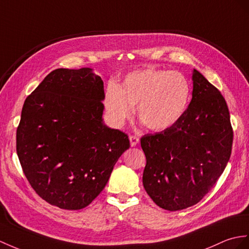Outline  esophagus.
Masks as SVG:
<instances>
[{
    "label": "esophagus",
    "mask_w": 249,
    "mask_h": 249,
    "mask_svg": "<svg viewBox=\"0 0 249 249\" xmlns=\"http://www.w3.org/2000/svg\"><path fill=\"white\" fill-rule=\"evenodd\" d=\"M129 139H130V144L131 147H135L136 144H138L139 142V138L137 136H134V135H130L129 136Z\"/></svg>",
    "instance_id": "1"
}]
</instances>
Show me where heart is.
I'll use <instances>...</instances> for the list:
<instances>
[{
	"mask_svg": "<svg viewBox=\"0 0 249 249\" xmlns=\"http://www.w3.org/2000/svg\"><path fill=\"white\" fill-rule=\"evenodd\" d=\"M190 94V83L181 72L148 69L130 72L119 87L108 84L104 105L115 128H121L136 107L145 128L163 131L183 116Z\"/></svg>",
	"mask_w": 249,
	"mask_h": 249,
	"instance_id": "b5f03b06",
	"label": "heart"
}]
</instances>
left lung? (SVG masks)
<instances>
[{
    "label": "left lung",
    "instance_id": "left-lung-1",
    "mask_svg": "<svg viewBox=\"0 0 249 249\" xmlns=\"http://www.w3.org/2000/svg\"><path fill=\"white\" fill-rule=\"evenodd\" d=\"M192 99L170 128L145 134L142 184L160 208L186 209L207 195L231 154L233 132L225 99L201 72L193 70Z\"/></svg>",
    "mask_w": 249,
    "mask_h": 249
}]
</instances>
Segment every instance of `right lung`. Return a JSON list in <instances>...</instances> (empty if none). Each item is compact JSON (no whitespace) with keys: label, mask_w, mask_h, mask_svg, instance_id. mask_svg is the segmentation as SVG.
<instances>
[{"label":"right lung","mask_w":249,"mask_h":249,"mask_svg":"<svg viewBox=\"0 0 249 249\" xmlns=\"http://www.w3.org/2000/svg\"><path fill=\"white\" fill-rule=\"evenodd\" d=\"M104 81L93 70L57 69L30 94L17 129V154L38 196L79 210L104 190L128 135L104 124Z\"/></svg>","instance_id":"add662e5"}]
</instances>
